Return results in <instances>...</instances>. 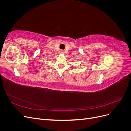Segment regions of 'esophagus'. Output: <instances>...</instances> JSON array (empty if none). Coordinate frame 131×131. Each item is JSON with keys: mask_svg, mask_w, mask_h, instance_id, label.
<instances>
[{"mask_svg": "<svg viewBox=\"0 0 131 131\" xmlns=\"http://www.w3.org/2000/svg\"><path fill=\"white\" fill-rule=\"evenodd\" d=\"M61 52H62V53H63V51H61Z\"/></svg>", "mask_w": 131, "mask_h": 131, "instance_id": "esophagus-1", "label": "esophagus"}]
</instances>
